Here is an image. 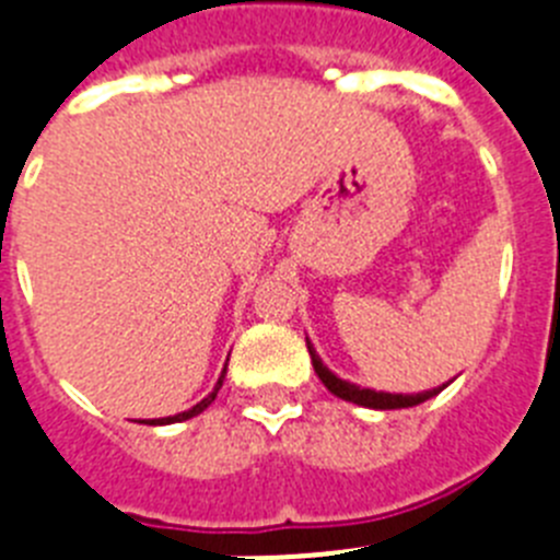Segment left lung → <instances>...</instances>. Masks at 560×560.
Returning a JSON list of instances; mask_svg holds the SVG:
<instances>
[{"instance_id":"8db88e82","label":"left lung","mask_w":560,"mask_h":560,"mask_svg":"<svg viewBox=\"0 0 560 560\" xmlns=\"http://www.w3.org/2000/svg\"><path fill=\"white\" fill-rule=\"evenodd\" d=\"M308 341V339H305ZM308 353H311V361H314V370L316 375H319V381H323L325 387L330 389V393L336 395V398L341 400H350V404H359V407H368V409H407V407H418V404H423V400L434 398V395L440 393V389L446 387H438V389H429V393H418V395H395V393H375V389H364V387H355V384H350V381H341L339 375L330 373L328 368L323 364V359L316 355L314 345L308 341Z\"/></svg>"}]
</instances>
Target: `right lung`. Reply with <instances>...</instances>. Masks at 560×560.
<instances>
[{"instance_id":"right-lung-1","label":"right lung","mask_w":560,"mask_h":560,"mask_svg":"<svg viewBox=\"0 0 560 560\" xmlns=\"http://www.w3.org/2000/svg\"><path fill=\"white\" fill-rule=\"evenodd\" d=\"M224 373H226V368H224ZM224 373H221V378H219V384H215V389H212V393L207 395L205 400H199V404H196V407H192V409H187V412H179V415H171V418L148 420V423H151V427H162V423H182V420H190V418H196V415H201L207 407H210L212 400H215V395H219L221 384H224Z\"/></svg>"}]
</instances>
